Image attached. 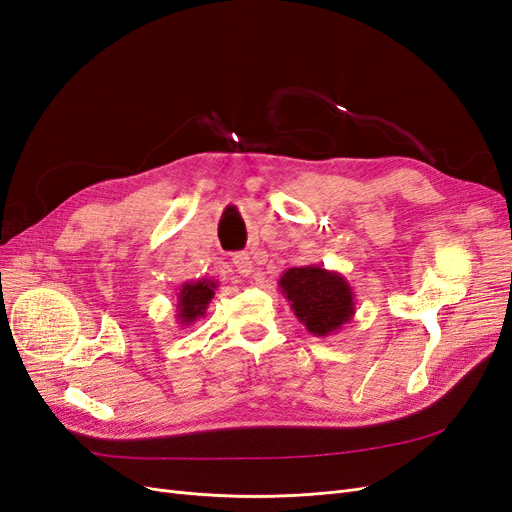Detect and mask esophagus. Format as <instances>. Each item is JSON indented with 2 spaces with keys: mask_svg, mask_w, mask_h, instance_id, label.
I'll return each mask as SVG.
<instances>
[{
  "mask_svg": "<svg viewBox=\"0 0 512 512\" xmlns=\"http://www.w3.org/2000/svg\"><path fill=\"white\" fill-rule=\"evenodd\" d=\"M232 262H235L237 271H239L243 277H250V275L254 273V260H252L250 254L239 252V254L232 256Z\"/></svg>",
  "mask_w": 512,
  "mask_h": 512,
  "instance_id": "esophagus-1",
  "label": "esophagus"
}]
</instances>
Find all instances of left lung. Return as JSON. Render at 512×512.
Returning a JSON list of instances; mask_svg holds the SVG:
<instances>
[{
	"label": "left lung",
	"mask_w": 512,
	"mask_h": 512,
	"mask_svg": "<svg viewBox=\"0 0 512 512\" xmlns=\"http://www.w3.org/2000/svg\"><path fill=\"white\" fill-rule=\"evenodd\" d=\"M294 316L314 337H329L354 318V292L346 277L320 265L292 267L277 280Z\"/></svg>",
	"instance_id": "1"
}]
</instances>
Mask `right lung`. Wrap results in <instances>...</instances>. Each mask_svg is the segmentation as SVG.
<instances>
[{"label": "right lung", "mask_w": 512, "mask_h": 512, "mask_svg": "<svg viewBox=\"0 0 512 512\" xmlns=\"http://www.w3.org/2000/svg\"><path fill=\"white\" fill-rule=\"evenodd\" d=\"M218 282L215 280H190L179 288L177 294V309L175 318L181 327H192V324L200 318H205L207 307L218 290Z\"/></svg>", "instance_id": "1"}]
</instances>
